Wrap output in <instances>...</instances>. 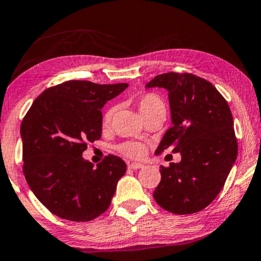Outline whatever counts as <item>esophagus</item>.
Masks as SVG:
<instances>
[{
    "mask_svg": "<svg viewBox=\"0 0 261 261\" xmlns=\"http://www.w3.org/2000/svg\"><path fill=\"white\" fill-rule=\"evenodd\" d=\"M142 167H144V165L140 163H132L128 165V169L130 170H138V169H142Z\"/></svg>",
    "mask_w": 261,
    "mask_h": 261,
    "instance_id": "obj_1",
    "label": "esophagus"
}]
</instances>
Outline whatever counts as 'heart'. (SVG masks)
Wrapping results in <instances>:
<instances>
[{
    "instance_id": "heart-1",
    "label": "heart",
    "mask_w": 261,
    "mask_h": 261,
    "mask_svg": "<svg viewBox=\"0 0 261 261\" xmlns=\"http://www.w3.org/2000/svg\"><path fill=\"white\" fill-rule=\"evenodd\" d=\"M135 103H137L139 113L141 114L142 119H146L147 116H151L153 114L158 113H164L166 114V106L164 103L163 98L160 97L159 95L154 94V92H147V94H144L135 99ZM116 113V107H110L105 112L102 116V127L105 129H108V128L112 126L113 117ZM119 151L122 153V154L130 156V158H140V156L144 155L145 153V147L139 142L134 141H127L123 142L119 146Z\"/></svg>"
}]
</instances>
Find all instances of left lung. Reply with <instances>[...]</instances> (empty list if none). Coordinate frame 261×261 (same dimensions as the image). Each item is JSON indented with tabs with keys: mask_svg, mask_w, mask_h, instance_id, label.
I'll return each mask as SVG.
<instances>
[{
	"mask_svg": "<svg viewBox=\"0 0 261 261\" xmlns=\"http://www.w3.org/2000/svg\"><path fill=\"white\" fill-rule=\"evenodd\" d=\"M169 92L172 127L155 154L179 152V163L160 166L162 179L153 192L167 212L185 215L201 212L222 190L237 160L238 141L229 106L217 89L192 73L158 74L146 88Z\"/></svg>",
	"mask_w": 261,
	"mask_h": 261,
	"instance_id": "obj_1",
	"label": "left lung"
}]
</instances>
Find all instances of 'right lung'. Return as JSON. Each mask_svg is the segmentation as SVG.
<instances>
[{"instance_id": "right-lung-1", "label": "right lung", "mask_w": 261, "mask_h": 261, "mask_svg": "<svg viewBox=\"0 0 261 261\" xmlns=\"http://www.w3.org/2000/svg\"><path fill=\"white\" fill-rule=\"evenodd\" d=\"M127 83L67 81L35 98L21 123L23 174L31 190L52 214L85 222L109 208L127 166L109 154L101 163L83 159L88 142L101 139V109Z\"/></svg>"}]
</instances>
